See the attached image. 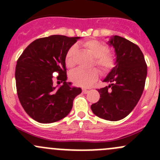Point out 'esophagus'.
Instances as JSON below:
<instances>
[{"label":"esophagus","mask_w":160,"mask_h":160,"mask_svg":"<svg viewBox=\"0 0 160 160\" xmlns=\"http://www.w3.org/2000/svg\"><path fill=\"white\" fill-rule=\"evenodd\" d=\"M82 91H83V93H88V90H86V89H83V90H82Z\"/></svg>","instance_id":"1"}]
</instances>
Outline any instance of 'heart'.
Returning <instances> with one entry per match:
<instances>
[{
    "instance_id": "obj_1",
    "label": "heart",
    "mask_w": 160,
    "mask_h": 160,
    "mask_svg": "<svg viewBox=\"0 0 160 160\" xmlns=\"http://www.w3.org/2000/svg\"><path fill=\"white\" fill-rule=\"evenodd\" d=\"M82 47L93 57L92 67L95 66L101 73H108L116 65V57L108 52V47L102 42L96 39H89L80 43ZM77 47L71 46L65 55V63L67 68L72 69L76 65ZM98 71L96 69L83 70L77 69L71 71L69 78L76 84L83 88H89L98 78Z\"/></svg>"
}]
</instances>
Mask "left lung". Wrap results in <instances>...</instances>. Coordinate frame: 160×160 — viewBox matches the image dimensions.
I'll return each instance as SVG.
<instances>
[{"label":"left lung","instance_id":"8db88e82","mask_svg":"<svg viewBox=\"0 0 160 160\" xmlns=\"http://www.w3.org/2000/svg\"><path fill=\"white\" fill-rule=\"evenodd\" d=\"M108 44L114 48L116 65L103 81L108 86L98 89L100 99L91 105L93 114L108 121H119L130 114L142 94L147 76L144 56L137 45L113 35Z\"/></svg>","mask_w":160,"mask_h":160}]
</instances>
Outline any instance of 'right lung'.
I'll list each match as a JSON object with an SVG mask.
<instances>
[{
	"instance_id": "obj_1",
	"label": "right lung",
	"mask_w": 160,
	"mask_h": 160,
	"mask_svg": "<svg viewBox=\"0 0 160 160\" xmlns=\"http://www.w3.org/2000/svg\"><path fill=\"white\" fill-rule=\"evenodd\" d=\"M80 37L54 35L32 42L17 61L15 80L19 101L25 112L40 123H52L68 115L81 88L67 83L65 55ZM63 85L53 87L52 74Z\"/></svg>"
}]
</instances>
